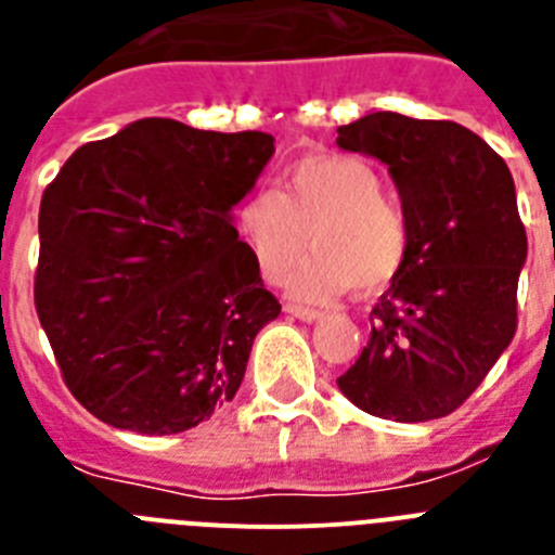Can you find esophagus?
<instances>
[{
	"label": "esophagus",
	"instance_id": "1",
	"mask_svg": "<svg viewBox=\"0 0 555 555\" xmlns=\"http://www.w3.org/2000/svg\"><path fill=\"white\" fill-rule=\"evenodd\" d=\"M286 313H292V317H297V320H302V322H317V320H322V311H317V308L297 306V302H288Z\"/></svg>",
	"mask_w": 555,
	"mask_h": 555
}]
</instances>
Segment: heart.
<instances>
[{"instance_id": "b5f03b06", "label": "heart", "mask_w": 555, "mask_h": 555, "mask_svg": "<svg viewBox=\"0 0 555 555\" xmlns=\"http://www.w3.org/2000/svg\"><path fill=\"white\" fill-rule=\"evenodd\" d=\"M377 171L350 155H311L283 175V194L255 189L235 208V228L267 281H281L308 247L292 292L308 300L375 294L409 255V219L386 197Z\"/></svg>"}]
</instances>
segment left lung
Wrapping results in <instances>:
<instances>
[{
  "label": "left lung",
  "mask_w": 555,
  "mask_h": 555,
  "mask_svg": "<svg viewBox=\"0 0 555 555\" xmlns=\"http://www.w3.org/2000/svg\"><path fill=\"white\" fill-rule=\"evenodd\" d=\"M336 144L386 164L409 219V255L370 313L372 333L338 377L361 411L428 423L459 409L517 331L528 238L506 160L455 121L377 111Z\"/></svg>",
  "instance_id": "1"
}]
</instances>
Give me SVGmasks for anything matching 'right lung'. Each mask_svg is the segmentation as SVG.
Wrapping results in <instances>:
<instances>
[{
	"mask_svg": "<svg viewBox=\"0 0 555 555\" xmlns=\"http://www.w3.org/2000/svg\"><path fill=\"white\" fill-rule=\"evenodd\" d=\"M269 132L139 119L82 144L38 214V320L96 420L183 434L233 400L281 302L233 228Z\"/></svg>",
	"mask_w": 555,
	"mask_h": 555,
	"instance_id": "1",
	"label": "right lung"
}]
</instances>
